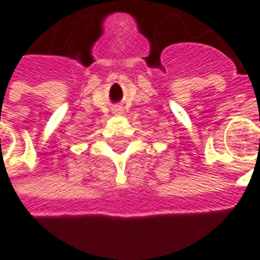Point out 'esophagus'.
Segmentation results:
<instances>
[{"label": "esophagus", "mask_w": 260, "mask_h": 260, "mask_svg": "<svg viewBox=\"0 0 260 260\" xmlns=\"http://www.w3.org/2000/svg\"><path fill=\"white\" fill-rule=\"evenodd\" d=\"M113 113L114 114H122L124 111H122V107H121V106H117V107H114Z\"/></svg>", "instance_id": "1"}]
</instances>
